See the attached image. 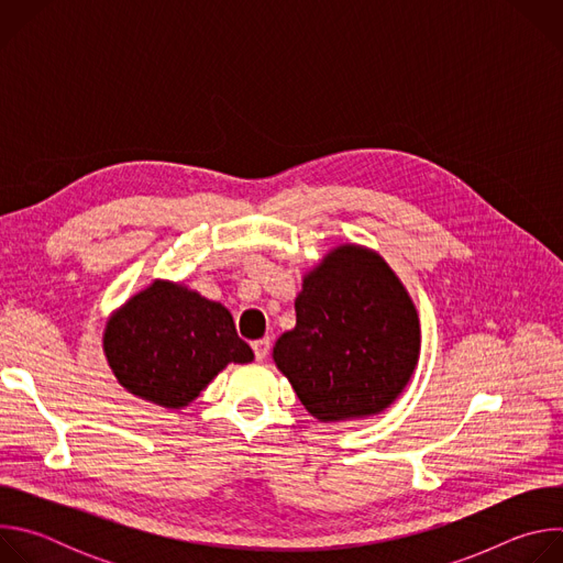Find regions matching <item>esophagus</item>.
<instances>
[{
	"mask_svg": "<svg viewBox=\"0 0 563 563\" xmlns=\"http://www.w3.org/2000/svg\"><path fill=\"white\" fill-rule=\"evenodd\" d=\"M252 347H254L256 361H265L267 354H269V339H258V341L252 343Z\"/></svg>",
	"mask_w": 563,
	"mask_h": 563,
	"instance_id": "1",
	"label": "esophagus"
}]
</instances>
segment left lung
<instances>
[{
  "label": "left lung",
  "mask_w": 563,
  "mask_h": 563,
  "mask_svg": "<svg viewBox=\"0 0 563 563\" xmlns=\"http://www.w3.org/2000/svg\"><path fill=\"white\" fill-rule=\"evenodd\" d=\"M419 358L417 309L387 267L363 247H339L302 280L296 328L274 361L320 421L378 415L404 391Z\"/></svg>",
  "instance_id": "1"
}]
</instances>
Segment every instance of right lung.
Listing matches in <instances>:
<instances>
[{
  "instance_id": "right-lung-1",
  "label": "right lung",
  "mask_w": 563,
  "mask_h": 563,
  "mask_svg": "<svg viewBox=\"0 0 563 563\" xmlns=\"http://www.w3.org/2000/svg\"><path fill=\"white\" fill-rule=\"evenodd\" d=\"M104 352L118 380L163 408H185L227 363H250L231 313L174 283H153L107 325Z\"/></svg>"
}]
</instances>
